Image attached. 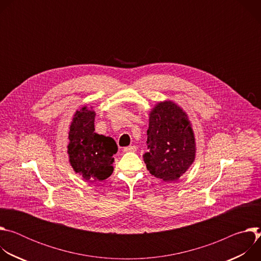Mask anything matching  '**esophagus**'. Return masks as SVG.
I'll use <instances>...</instances> for the list:
<instances>
[{"label":"esophagus","mask_w":261,"mask_h":261,"mask_svg":"<svg viewBox=\"0 0 261 261\" xmlns=\"http://www.w3.org/2000/svg\"><path fill=\"white\" fill-rule=\"evenodd\" d=\"M136 151V147L134 145H129L123 148V152H135Z\"/></svg>","instance_id":"obj_1"}]
</instances>
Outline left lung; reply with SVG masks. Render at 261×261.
Wrapping results in <instances>:
<instances>
[{"label":"left lung","mask_w":261,"mask_h":261,"mask_svg":"<svg viewBox=\"0 0 261 261\" xmlns=\"http://www.w3.org/2000/svg\"><path fill=\"white\" fill-rule=\"evenodd\" d=\"M146 133L143 161L147 170L164 181L178 179L192 165L196 153L187 115L172 101L160 102L151 110Z\"/></svg>","instance_id":"8db88e82"}]
</instances>
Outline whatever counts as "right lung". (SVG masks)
<instances>
[{"label":"right lung","instance_id":"add662e5","mask_svg":"<svg viewBox=\"0 0 261 261\" xmlns=\"http://www.w3.org/2000/svg\"><path fill=\"white\" fill-rule=\"evenodd\" d=\"M95 111L87 106L77 110L69 131V162L86 180H103L114 171L113 157L118 152L116 141L95 133Z\"/></svg>","mask_w":261,"mask_h":261}]
</instances>
